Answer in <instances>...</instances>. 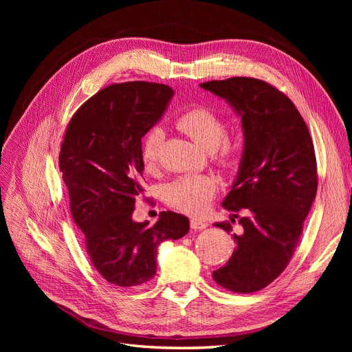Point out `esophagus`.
Wrapping results in <instances>:
<instances>
[{"label": "esophagus", "instance_id": "esophagus-1", "mask_svg": "<svg viewBox=\"0 0 352 352\" xmlns=\"http://www.w3.org/2000/svg\"><path fill=\"white\" fill-rule=\"evenodd\" d=\"M190 228H192L194 230H202L207 228V223L202 221V220H198V219H192L190 220Z\"/></svg>", "mask_w": 352, "mask_h": 352}]
</instances>
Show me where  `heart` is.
Listing matches in <instances>:
<instances>
[{
    "instance_id": "b5f03b06",
    "label": "heart",
    "mask_w": 352,
    "mask_h": 352,
    "mask_svg": "<svg viewBox=\"0 0 352 352\" xmlns=\"http://www.w3.org/2000/svg\"><path fill=\"white\" fill-rule=\"evenodd\" d=\"M177 126L207 151L219 148V162L232 166L236 162L239 151L238 140H226L228 124L223 117L202 105H195L185 110L177 117ZM164 140V131L154 126L142 138V160L145 167H153L157 162L158 150ZM217 190L216 179L210 175H192L177 177L163 188V197L170 206L188 212L202 214Z\"/></svg>"
}]
</instances>
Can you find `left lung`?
Instances as JSON below:
<instances>
[{
    "instance_id": "1",
    "label": "left lung",
    "mask_w": 352,
    "mask_h": 352,
    "mask_svg": "<svg viewBox=\"0 0 352 352\" xmlns=\"http://www.w3.org/2000/svg\"><path fill=\"white\" fill-rule=\"evenodd\" d=\"M225 100L241 119L243 150L238 175L221 206L239 217L214 223L236 241L229 261L212 272L221 287L238 294L261 291L285 270L317 192V164L308 127L294 102L254 78L199 83Z\"/></svg>"
}]
</instances>
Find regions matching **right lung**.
<instances>
[{
    "label": "right lung",
    "mask_w": 352,
    "mask_h": 352,
    "mask_svg": "<svg viewBox=\"0 0 352 352\" xmlns=\"http://www.w3.org/2000/svg\"><path fill=\"white\" fill-rule=\"evenodd\" d=\"M173 95L162 83L110 85L74 113L61 145L73 220L94 267L117 286L150 280L160 243L189 232L188 217L173 211L162 212L154 226L132 217L144 194L141 140L162 120Z\"/></svg>",
    "instance_id": "1"
}]
</instances>
